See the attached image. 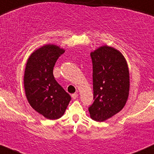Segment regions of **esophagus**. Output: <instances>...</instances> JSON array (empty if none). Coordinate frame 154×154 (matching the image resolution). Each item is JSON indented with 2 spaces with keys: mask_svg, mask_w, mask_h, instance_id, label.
Returning <instances> with one entry per match:
<instances>
[{
  "mask_svg": "<svg viewBox=\"0 0 154 154\" xmlns=\"http://www.w3.org/2000/svg\"><path fill=\"white\" fill-rule=\"evenodd\" d=\"M71 97H72V99H73V100L76 99L77 97H78V94H77V93H74V94H72Z\"/></svg>",
  "mask_w": 154,
  "mask_h": 154,
  "instance_id": "esophagus-1",
  "label": "esophagus"
}]
</instances>
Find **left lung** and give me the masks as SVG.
Instances as JSON below:
<instances>
[{
	"label": "left lung",
	"mask_w": 154,
	"mask_h": 154,
	"mask_svg": "<svg viewBox=\"0 0 154 154\" xmlns=\"http://www.w3.org/2000/svg\"><path fill=\"white\" fill-rule=\"evenodd\" d=\"M93 65L94 103L89 108L91 119L104 122L121 111L129 91V68L124 55L105 46L90 53Z\"/></svg>",
	"instance_id": "left-lung-1"
}]
</instances>
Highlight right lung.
<instances>
[{
  "label": "right lung",
  "instance_id": "1",
  "mask_svg": "<svg viewBox=\"0 0 154 154\" xmlns=\"http://www.w3.org/2000/svg\"><path fill=\"white\" fill-rule=\"evenodd\" d=\"M65 49L46 44L29 57L24 74L25 95L30 106L45 118L54 120L65 113L71 97L55 80L53 68Z\"/></svg>",
  "mask_w": 154,
  "mask_h": 154
}]
</instances>
